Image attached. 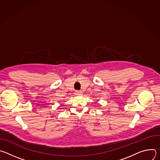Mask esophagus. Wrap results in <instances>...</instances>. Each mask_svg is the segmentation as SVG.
Here are the masks:
<instances>
[{
  "label": "esophagus",
  "mask_w": 160,
  "mask_h": 160,
  "mask_svg": "<svg viewBox=\"0 0 160 160\" xmlns=\"http://www.w3.org/2000/svg\"><path fill=\"white\" fill-rule=\"evenodd\" d=\"M76 94L77 96H80V95H82V92H80V91H77Z\"/></svg>",
  "instance_id": "obj_1"
}]
</instances>
